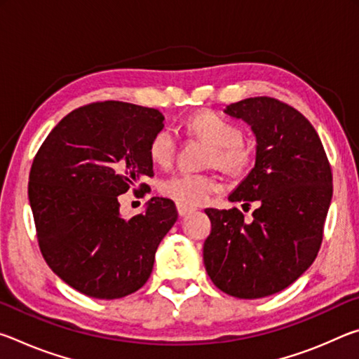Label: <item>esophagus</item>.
<instances>
[{
    "label": "esophagus",
    "instance_id": "1",
    "mask_svg": "<svg viewBox=\"0 0 359 359\" xmlns=\"http://www.w3.org/2000/svg\"><path fill=\"white\" fill-rule=\"evenodd\" d=\"M175 205H177V212H179L180 217H185L188 214H191V212L194 210L191 205H187V204H182V203H177Z\"/></svg>",
    "mask_w": 359,
    "mask_h": 359
}]
</instances>
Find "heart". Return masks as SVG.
Segmentation results:
<instances>
[{"label": "heart", "mask_w": 359, "mask_h": 359, "mask_svg": "<svg viewBox=\"0 0 359 359\" xmlns=\"http://www.w3.org/2000/svg\"><path fill=\"white\" fill-rule=\"evenodd\" d=\"M185 130L190 136L203 139L210 145L208 165H214L228 174H241L252 163L253 150L250 144L242 139L239 125L220 114L212 111L194 114L187 120ZM175 150L177 139L169 128L158 130L149 145L151 161L160 166H168L174 160ZM217 188V180L204 172H179L165 179L160 185L165 196L187 205L205 203Z\"/></svg>", "instance_id": "heart-1"}]
</instances>
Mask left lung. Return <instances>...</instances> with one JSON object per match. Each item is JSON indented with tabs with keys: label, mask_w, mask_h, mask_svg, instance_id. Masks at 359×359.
<instances>
[{
	"label": "left lung",
	"mask_w": 359,
	"mask_h": 359,
	"mask_svg": "<svg viewBox=\"0 0 359 359\" xmlns=\"http://www.w3.org/2000/svg\"><path fill=\"white\" fill-rule=\"evenodd\" d=\"M257 137L255 166L229 194L231 203H257L253 220L205 209L212 223L204 266L217 288L258 299L290 287L317 258L332 198V172L323 144L304 115L269 96L226 106Z\"/></svg>",
	"instance_id": "left-lung-1"
}]
</instances>
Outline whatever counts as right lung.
Masks as SVG:
<instances>
[{"instance_id":"right-lung-1","label":"right lung","mask_w":359,"mask_h":359,"mask_svg":"<svg viewBox=\"0 0 359 359\" xmlns=\"http://www.w3.org/2000/svg\"><path fill=\"white\" fill-rule=\"evenodd\" d=\"M156 109L121 101L69 112L36 154L28 182L42 257L55 274L96 299H118L149 280L155 252L177 220L175 204L151 198L126 220L118 196L154 175L149 145L161 130Z\"/></svg>"}]
</instances>
